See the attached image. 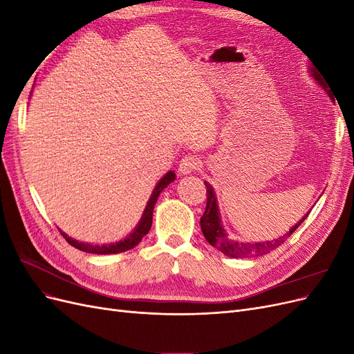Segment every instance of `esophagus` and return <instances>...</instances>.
<instances>
[{
    "label": "esophagus",
    "instance_id": "1",
    "mask_svg": "<svg viewBox=\"0 0 354 354\" xmlns=\"http://www.w3.org/2000/svg\"><path fill=\"white\" fill-rule=\"evenodd\" d=\"M199 167H201L199 158L195 156V155H187V156H185L183 159L180 160L178 173L181 176H186V174H190V173H194V171L199 169Z\"/></svg>",
    "mask_w": 354,
    "mask_h": 354
}]
</instances>
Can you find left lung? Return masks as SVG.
<instances>
[{"mask_svg":"<svg viewBox=\"0 0 354 354\" xmlns=\"http://www.w3.org/2000/svg\"><path fill=\"white\" fill-rule=\"evenodd\" d=\"M310 75L315 78V81L320 85V87H325L324 80L320 78V75L317 72V69L313 66H308ZM330 97V94H329ZM207 186V208L203 216L201 217V229L203 236L208 241L209 245H212L214 248H217L220 252H223L224 255L229 257H234V259H239V257H250V255H263L270 252L273 250H276L277 246H281L291 234L294 233V230H297V227L301 224L307 217L310 211L306 214V216L299 220L298 223H295V226H292L289 229V232H286L283 236L273 239V241H266V242H239L234 239H229L226 230H224L223 224H221V217H220V211H218V205H217V196L214 194L212 186L205 181Z\"/></svg>","mask_w":354,"mask_h":354,"instance_id":"obj_1","label":"left lung"}]
</instances>
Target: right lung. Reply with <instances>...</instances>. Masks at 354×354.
<instances>
[{"label": "right lung", "instance_id": "right-lung-1", "mask_svg": "<svg viewBox=\"0 0 354 354\" xmlns=\"http://www.w3.org/2000/svg\"><path fill=\"white\" fill-rule=\"evenodd\" d=\"M176 180V173L174 171H168V173L160 178L153 192L151 198H149L147 203H146V208L143 211V216L140 218V221H138L137 226L134 227V230L128 234L127 238L118 241V242H113V243H109V245H93V243H85V242H80L77 239H72L71 236H68V234L60 230V234L63 238H65L68 241V243H71L72 246H75V248L80 250V251H84V252H90V254H120V252H125L128 250L134 248L136 245L140 243V241L146 236L147 232L151 230L152 227V216H153V208H155V203L159 198V194L162 192L168 185L173 183V181Z\"/></svg>", "mask_w": 354, "mask_h": 354}]
</instances>
